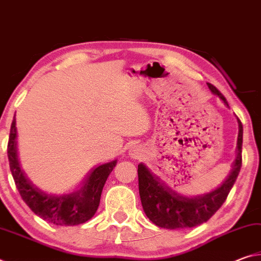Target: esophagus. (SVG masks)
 <instances>
[{"mask_svg": "<svg viewBox=\"0 0 261 261\" xmlns=\"http://www.w3.org/2000/svg\"><path fill=\"white\" fill-rule=\"evenodd\" d=\"M139 151H138V149H134V151H132L131 152V154H132V155H134L135 158H137V156H138L139 155V153H138Z\"/></svg>", "mask_w": 261, "mask_h": 261, "instance_id": "34e87169", "label": "esophagus"}]
</instances>
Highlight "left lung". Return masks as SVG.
Wrapping results in <instances>:
<instances>
[{
    "label": "left lung",
    "mask_w": 261,
    "mask_h": 261,
    "mask_svg": "<svg viewBox=\"0 0 261 261\" xmlns=\"http://www.w3.org/2000/svg\"><path fill=\"white\" fill-rule=\"evenodd\" d=\"M212 93L219 96L229 108L226 98L212 84L207 83ZM238 137L236 158L227 178L218 188L198 196H185L171 189L145 163L138 165L139 196L143 210L155 226L166 229L192 228L206 222L218 211L235 184L242 167L243 125L237 118Z\"/></svg>",
    "instance_id": "1"
}]
</instances>
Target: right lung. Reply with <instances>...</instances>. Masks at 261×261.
Segmentation results:
<instances>
[{
  "instance_id": "add662e5",
  "label": "right lung",
  "mask_w": 261,
  "mask_h": 261,
  "mask_svg": "<svg viewBox=\"0 0 261 261\" xmlns=\"http://www.w3.org/2000/svg\"><path fill=\"white\" fill-rule=\"evenodd\" d=\"M17 137L14 116L8 143L9 165L21 198L33 213L55 226H76L90 220L98 210L102 189L116 166V159L93 168L74 191L64 194L47 193L38 188L21 168Z\"/></svg>"
}]
</instances>
